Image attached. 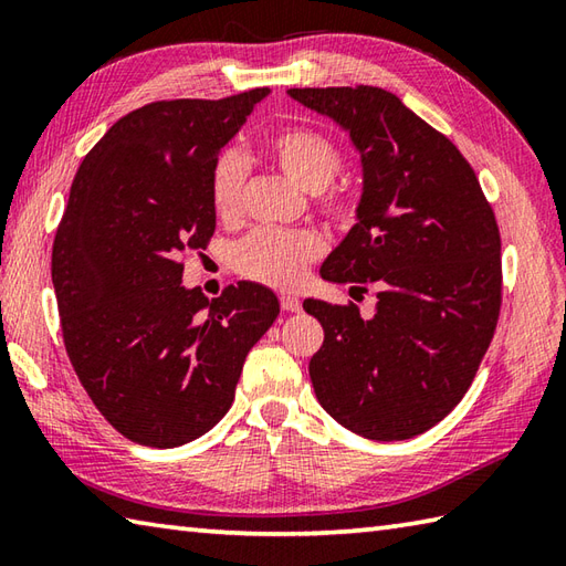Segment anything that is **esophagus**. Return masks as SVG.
I'll use <instances>...</instances> for the list:
<instances>
[{"label":"esophagus","instance_id":"1","mask_svg":"<svg viewBox=\"0 0 566 566\" xmlns=\"http://www.w3.org/2000/svg\"><path fill=\"white\" fill-rule=\"evenodd\" d=\"M280 304L284 311H302V298H298L296 294H282Z\"/></svg>","mask_w":566,"mask_h":566}]
</instances>
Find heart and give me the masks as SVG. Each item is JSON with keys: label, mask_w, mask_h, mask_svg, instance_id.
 I'll return each mask as SVG.
<instances>
[{"label": "heart", "mask_w": 566, "mask_h": 566, "mask_svg": "<svg viewBox=\"0 0 566 566\" xmlns=\"http://www.w3.org/2000/svg\"><path fill=\"white\" fill-rule=\"evenodd\" d=\"M268 150L284 177L316 195L323 191L340 167V153L333 143L311 128H284L268 140ZM245 160L235 150L223 153L211 167V203L223 221H235L243 207ZM323 209L340 221H350L355 201L333 191L323 197ZM323 252V240L314 231H258L238 245L233 264L252 282L276 290H292L304 280L306 268Z\"/></svg>", "instance_id": "1"}]
</instances>
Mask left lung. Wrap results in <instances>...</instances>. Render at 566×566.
<instances>
[{
    "instance_id": "left-lung-1",
    "label": "left lung",
    "mask_w": 566,
    "mask_h": 566,
    "mask_svg": "<svg viewBox=\"0 0 566 566\" xmlns=\"http://www.w3.org/2000/svg\"><path fill=\"white\" fill-rule=\"evenodd\" d=\"M359 155L355 226L321 264L326 282L371 284L375 316L306 298L323 326L308 375L318 403L357 436H420L462 401L494 338L501 238L452 143L379 87L286 90Z\"/></svg>"
}]
</instances>
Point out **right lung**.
Returning a JSON list of instances; mask_svg holds the SVG:
<instances>
[{"mask_svg": "<svg viewBox=\"0 0 566 566\" xmlns=\"http://www.w3.org/2000/svg\"><path fill=\"white\" fill-rule=\"evenodd\" d=\"M268 94L140 106L70 187L51 268L65 350L94 406L138 444L177 448L219 423L250 347L280 314L258 282L209 302L179 264L213 235L211 167Z\"/></svg>", "mask_w": 566, "mask_h": 566, "instance_id": "1", "label": "right lung"}]
</instances>
